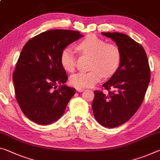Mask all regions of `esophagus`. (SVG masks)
Segmentation results:
<instances>
[{"instance_id": "34e87169", "label": "esophagus", "mask_w": 160, "mask_h": 160, "mask_svg": "<svg viewBox=\"0 0 160 160\" xmlns=\"http://www.w3.org/2000/svg\"><path fill=\"white\" fill-rule=\"evenodd\" d=\"M76 90L78 92H82V91H84V89H82V88H76Z\"/></svg>"}]
</instances>
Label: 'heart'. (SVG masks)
Here are the masks:
<instances>
[{"instance_id":"heart-1","label":"heart","mask_w":160,"mask_h":160,"mask_svg":"<svg viewBox=\"0 0 160 160\" xmlns=\"http://www.w3.org/2000/svg\"><path fill=\"white\" fill-rule=\"evenodd\" d=\"M83 54L91 55L90 68L88 72H80L70 78L71 85L77 88H90L100 81L103 75H112L120 67L122 54L118 45L108 43L95 35L86 36L77 45ZM60 64L67 72L75 70L76 61L73 50L70 48L62 50L60 54Z\"/></svg>"}]
</instances>
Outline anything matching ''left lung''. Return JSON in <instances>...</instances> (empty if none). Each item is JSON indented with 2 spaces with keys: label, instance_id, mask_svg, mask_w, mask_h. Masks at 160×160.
<instances>
[{
  "label": "left lung",
  "instance_id": "left-lung-1",
  "mask_svg": "<svg viewBox=\"0 0 160 160\" xmlns=\"http://www.w3.org/2000/svg\"><path fill=\"white\" fill-rule=\"evenodd\" d=\"M120 48L122 60L118 70L102 87L109 91H94V116L103 127L112 128L125 123L143 102L150 80L148 56L140 44L121 32H101Z\"/></svg>",
  "mask_w": 160,
  "mask_h": 160
}]
</instances>
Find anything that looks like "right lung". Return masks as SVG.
<instances>
[{
    "mask_svg": "<svg viewBox=\"0 0 160 160\" xmlns=\"http://www.w3.org/2000/svg\"><path fill=\"white\" fill-rule=\"evenodd\" d=\"M82 36L75 30H48L22 48L12 81L17 102L29 120L49 125L64 114L75 89L64 84L68 76L60 64V54ZM58 84L61 86L56 89Z\"/></svg>",
    "mask_w": 160,
    "mask_h": 160,
    "instance_id": "right-lung-1",
    "label": "right lung"
}]
</instances>
